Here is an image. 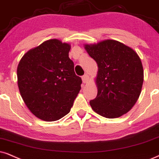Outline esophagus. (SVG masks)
I'll list each match as a JSON object with an SVG mask.
<instances>
[{
	"mask_svg": "<svg viewBox=\"0 0 159 159\" xmlns=\"http://www.w3.org/2000/svg\"><path fill=\"white\" fill-rule=\"evenodd\" d=\"M89 76H88L87 74H85L84 76H82V81H83V83L86 84L89 81Z\"/></svg>",
	"mask_w": 159,
	"mask_h": 159,
	"instance_id": "obj_1",
	"label": "esophagus"
}]
</instances>
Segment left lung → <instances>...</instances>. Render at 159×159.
Instances as JSON below:
<instances>
[{"label":"left lung","mask_w":159,"mask_h":159,"mask_svg":"<svg viewBox=\"0 0 159 159\" xmlns=\"http://www.w3.org/2000/svg\"><path fill=\"white\" fill-rule=\"evenodd\" d=\"M84 46L98 67L97 97L89 102L92 110L106 118L120 117L133 108L141 94L144 70L139 56L114 39Z\"/></svg>","instance_id":"left-lung-1"}]
</instances>
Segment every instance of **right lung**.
I'll use <instances>...</instances> for the list:
<instances>
[{
	"label": "right lung",
	"instance_id": "obj_1",
	"mask_svg": "<svg viewBox=\"0 0 159 159\" xmlns=\"http://www.w3.org/2000/svg\"><path fill=\"white\" fill-rule=\"evenodd\" d=\"M70 48L59 39L47 40L26 52L18 64L21 97L30 111L44 121H56L69 113L81 90Z\"/></svg>",
	"mask_w": 159,
	"mask_h": 159
}]
</instances>
